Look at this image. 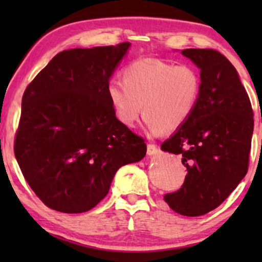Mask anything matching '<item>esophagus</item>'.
<instances>
[{
    "mask_svg": "<svg viewBox=\"0 0 262 262\" xmlns=\"http://www.w3.org/2000/svg\"><path fill=\"white\" fill-rule=\"evenodd\" d=\"M159 151H160L159 146L152 144V143H149L148 149H146V152H148V155H156V154H159Z\"/></svg>",
    "mask_w": 262,
    "mask_h": 262,
    "instance_id": "obj_1",
    "label": "esophagus"
}]
</instances>
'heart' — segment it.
I'll list each match as a JSON object with an SVG mask.
<instances>
[{
    "instance_id": "heart-1",
    "label": "heart",
    "mask_w": 262,
    "mask_h": 262,
    "mask_svg": "<svg viewBox=\"0 0 262 262\" xmlns=\"http://www.w3.org/2000/svg\"><path fill=\"white\" fill-rule=\"evenodd\" d=\"M117 118L134 126L142 114L150 132H171L189 119L202 94V75L189 64L138 59L123 70V83L107 88Z\"/></svg>"
}]
</instances>
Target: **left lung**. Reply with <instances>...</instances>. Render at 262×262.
<instances>
[{
    "label": "left lung",
    "mask_w": 262,
    "mask_h": 262,
    "mask_svg": "<svg viewBox=\"0 0 262 262\" xmlns=\"http://www.w3.org/2000/svg\"><path fill=\"white\" fill-rule=\"evenodd\" d=\"M181 53L200 68L202 94L194 112L161 144L182 156L184 184L164 194L182 216H203L221 205L246 177L249 166L254 113L235 67L212 49Z\"/></svg>",
    "instance_id": "left-lung-1"
}]
</instances>
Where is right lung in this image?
<instances>
[{"label": "right lung", "instance_id": "obj_1", "mask_svg": "<svg viewBox=\"0 0 262 262\" xmlns=\"http://www.w3.org/2000/svg\"><path fill=\"white\" fill-rule=\"evenodd\" d=\"M128 46L57 53L24 93L14 154L25 180L50 209L92 210L117 170L145 156L144 139L117 119L107 93Z\"/></svg>", "mask_w": 262, "mask_h": 262}]
</instances>
